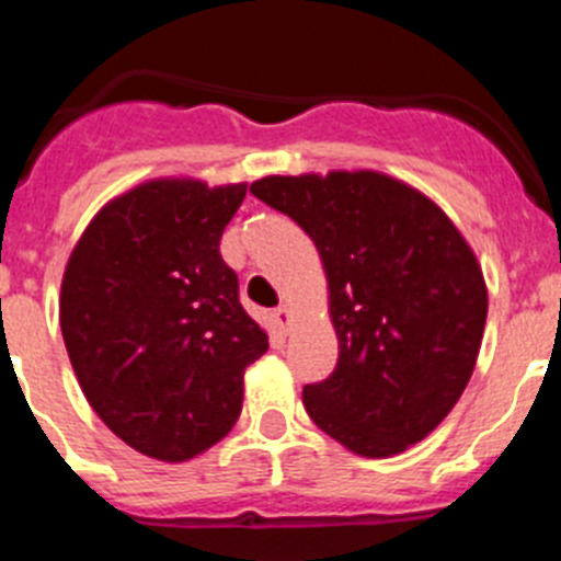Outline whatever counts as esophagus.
<instances>
[{
  "label": "esophagus",
  "instance_id": "1",
  "mask_svg": "<svg viewBox=\"0 0 561 561\" xmlns=\"http://www.w3.org/2000/svg\"><path fill=\"white\" fill-rule=\"evenodd\" d=\"M274 321H276V327L282 329V332H287V329H290V321H293L290 310H287L285 305L276 307V310H274Z\"/></svg>",
  "mask_w": 561,
  "mask_h": 561
}]
</instances>
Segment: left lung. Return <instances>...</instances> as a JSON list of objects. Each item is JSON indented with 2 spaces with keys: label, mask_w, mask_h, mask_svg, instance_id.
<instances>
[{
  "label": "left lung",
  "mask_w": 561,
  "mask_h": 561,
  "mask_svg": "<svg viewBox=\"0 0 561 561\" xmlns=\"http://www.w3.org/2000/svg\"><path fill=\"white\" fill-rule=\"evenodd\" d=\"M260 202L316 243L340 357L305 385L307 415L359 457L426 437L479 357L486 287L459 229L423 193L376 171L265 176Z\"/></svg>",
  "instance_id": "obj_1"
}]
</instances>
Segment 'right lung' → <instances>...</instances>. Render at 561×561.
<instances>
[{"mask_svg":"<svg viewBox=\"0 0 561 561\" xmlns=\"http://www.w3.org/2000/svg\"><path fill=\"white\" fill-rule=\"evenodd\" d=\"M245 185L154 180L113 198L68 256L60 329L88 404L146 457L185 462L238 423L268 334L240 305L221 234Z\"/></svg>","mask_w":561,"mask_h":561,"instance_id":"1","label":"right lung"}]
</instances>
